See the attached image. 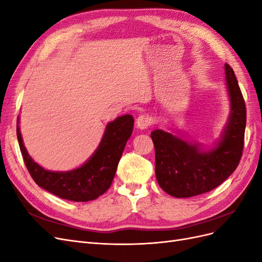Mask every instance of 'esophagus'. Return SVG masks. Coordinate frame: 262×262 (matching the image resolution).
Returning <instances> with one entry per match:
<instances>
[{
	"mask_svg": "<svg viewBox=\"0 0 262 262\" xmlns=\"http://www.w3.org/2000/svg\"><path fill=\"white\" fill-rule=\"evenodd\" d=\"M152 124V118L148 115H141L137 119V126L140 129H146Z\"/></svg>",
	"mask_w": 262,
	"mask_h": 262,
	"instance_id": "34e87169",
	"label": "esophagus"
}]
</instances>
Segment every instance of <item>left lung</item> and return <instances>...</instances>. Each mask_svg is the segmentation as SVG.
Listing matches in <instances>:
<instances>
[{"label":"left lung","mask_w":262,"mask_h":262,"mask_svg":"<svg viewBox=\"0 0 262 262\" xmlns=\"http://www.w3.org/2000/svg\"><path fill=\"white\" fill-rule=\"evenodd\" d=\"M232 112L216 147L202 152L195 144L162 130L150 133L155 146V173L158 185L168 194L189 198L209 192L237 168L243 155L246 106L233 69L225 64Z\"/></svg>","instance_id":"left-lung-1"}]
</instances>
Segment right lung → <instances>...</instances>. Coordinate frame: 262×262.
I'll use <instances>...</instances> for the list:
<instances>
[{"label":"right lung","instance_id":"1","mask_svg":"<svg viewBox=\"0 0 262 262\" xmlns=\"http://www.w3.org/2000/svg\"><path fill=\"white\" fill-rule=\"evenodd\" d=\"M133 123L131 115L121 116L108 123L97 150L89 162L66 172L46 170L36 164L23 144L18 125L16 131L24 162L36 184L62 199L86 202L104 194L112 185L118 163L132 134Z\"/></svg>","mask_w":262,"mask_h":262}]
</instances>
